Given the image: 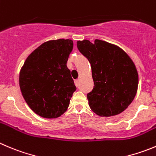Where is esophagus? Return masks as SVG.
I'll return each instance as SVG.
<instances>
[{
	"mask_svg": "<svg viewBox=\"0 0 156 156\" xmlns=\"http://www.w3.org/2000/svg\"><path fill=\"white\" fill-rule=\"evenodd\" d=\"M78 82H79V81H78V79L77 80H75V84L76 87H78Z\"/></svg>",
	"mask_w": 156,
	"mask_h": 156,
	"instance_id": "obj_1",
	"label": "esophagus"
}]
</instances>
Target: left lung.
I'll use <instances>...</instances> for the list:
<instances>
[{
    "label": "left lung",
    "instance_id": "obj_1",
    "mask_svg": "<svg viewBox=\"0 0 156 156\" xmlns=\"http://www.w3.org/2000/svg\"><path fill=\"white\" fill-rule=\"evenodd\" d=\"M77 47L91 66L94 87L87 94L90 109L103 116L122 113L133 101L138 87L133 62L120 48L102 40L78 41Z\"/></svg>",
    "mask_w": 156,
    "mask_h": 156
}]
</instances>
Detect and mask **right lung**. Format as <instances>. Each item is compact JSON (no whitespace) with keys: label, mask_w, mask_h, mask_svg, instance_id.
<instances>
[{"label":"right lung","mask_w":156,"mask_h":156,"mask_svg":"<svg viewBox=\"0 0 156 156\" xmlns=\"http://www.w3.org/2000/svg\"><path fill=\"white\" fill-rule=\"evenodd\" d=\"M73 49L71 40H51L35 49L20 73V87L34 113L56 118L66 111L76 90L67 61Z\"/></svg>","instance_id":"obj_1"}]
</instances>
